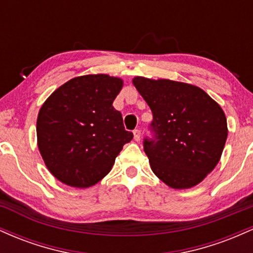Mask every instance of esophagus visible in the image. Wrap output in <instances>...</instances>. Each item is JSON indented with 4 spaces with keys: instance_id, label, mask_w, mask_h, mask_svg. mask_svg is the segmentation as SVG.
I'll use <instances>...</instances> for the list:
<instances>
[{
    "instance_id": "obj_1",
    "label": "esophagus",
    "mask_w": 253,
    "mask_h": 253,
    "mask_svg": "<svg viewBox=\"0 0 253 253\" xmlns=\"http://www.w3.org/2000/svg\"><path fill=\"white\" fill-rule=\"evenodd\" d=\"M133 135H134V140L135 141H139V140H140L141 132L139 129H134V130H133Z\"/></svg>"
}]
</instances>
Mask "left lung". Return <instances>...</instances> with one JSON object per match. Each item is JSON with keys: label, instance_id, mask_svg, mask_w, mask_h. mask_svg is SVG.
Listing matches in <instances>:
<instances>
[{"label": "left lung", "instance_id": "left-lung-1", "mask_svg": "<svg viewBox=\"0 0 253 253\" xmlns=\"http://www.w3.org/2000/svg\"><path fill=\"white\" fill-rule=\"evenodd\" d=\"M132 82L153 114L155 139L144 140L153 173L173 189L195 187L221 158L228 133L222 108L193 84L141 76Z\"/></svg>", "mask_w": 253, "mask_h": 253}]
</instances>
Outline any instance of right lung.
I'll return each mask as SVG.
<instances>
[{"mask_svg": "<svg viewBox=\"0 0 253 253\" xmlns=\"http://www.w3.org/2000/svg\"><path fill=\"white\" fill-rule=\"evenodd\" d=\"M124 81L106 74L72 78L43 102L37 119L38 149L58 181L89 188L108 175L133 138L113 107Z\"/></svg>", "mask_w": 253, "mask_h": 253, "instance_id": "add662e5", "label": "right lung"}]
</instances>
